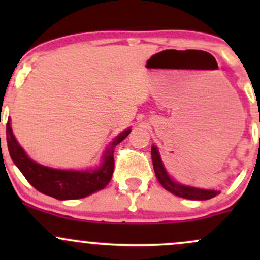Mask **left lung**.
<instances>
[{
  "label": "left lung",
  "instance_id": "left-lung-1",
  "mask_svg": "<svg viewBox=\"0 0 260 260\" xmlns=\"http://www.w3.org/2000/svg\"><path fill=\"white\" fill-rule=\"evenodd\" d=\"M151 160H153L154 171L156 175L157 181L160 184L165 188L166 190L171 192L172 194L181 197V198L192 199V201H207V199L214 198V197L219 194V190L214 189H202V188H194L190 186H184V184L177 183L168 175L165 168L162 165V161L159 155L157 148L153 145L151 147Z\"/></svg>",
  "mask_w": 260,
  "mask_h": 260
}]
</instances>
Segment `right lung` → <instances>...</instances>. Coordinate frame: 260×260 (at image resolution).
Instances as JSON below:
<instances>
[{"instance_id": "right-lung-1", "label": "right lung", "mask_w": 260, "mask_h": 260, "mask_svg": "<svg viewBox=\"0 0 260 260\" xmlns=\"http://www.w3.org/2000/svg\"><path fill=\"white\" fill-rule=\"evenodd\" d=\"M129 133L131 129L128 128L118 134L116 138H113L110 147L104 154L103 162L98 169L90 170V171L89 170L88 171H72V170L47 168L29 159L28 155L14 138L11 121H8L6 126L8 151L17 168L20 170L26 181L35 189L59 201L84 198L105 188L111 180L113 168H115V160H113L115 147Z\"/></svg>"}]
</instances>
